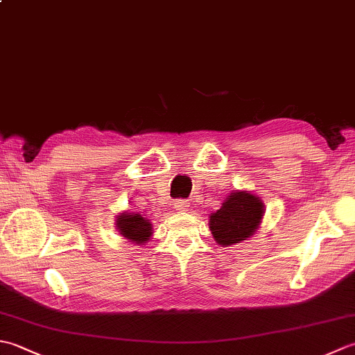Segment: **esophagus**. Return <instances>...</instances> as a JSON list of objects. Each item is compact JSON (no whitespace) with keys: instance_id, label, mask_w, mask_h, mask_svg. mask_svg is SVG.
Masks as SVG:
<instances>
[{"instance_id":"34e87169","label":"esophagus","mask_w":355,"mask_h":355,"mask_svg":"<svg viewBox=\"0 0 355 355\" xmlns=\"http://www.w3.org/2000/svg\"><path fill=\"white\" fill-rule=\"evenodd\" d=\"M189 201L186 200H177L175 202H173V207H175V210H178V212H184V210L189 209Z\"/></svg>"}]
</instances>
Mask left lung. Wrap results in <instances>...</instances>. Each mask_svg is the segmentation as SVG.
<instances>
[{
	"label": "left lung",
	"mask_w": 355,
	"mask_h": 355,
	"mask_svg": "<svg viewBox=\"0 0 355 355\" xmlns=\"http://www.w3.org/2000/svg\"><path fill=\"white\" fill-rule=\"evenodd\" d=\"M266 206L250 191H235L216 212L209 215V229L218 245L230 247L252 238L262 223Z\"/></svg>",
	"instance_id": "1"
}]
</instances>
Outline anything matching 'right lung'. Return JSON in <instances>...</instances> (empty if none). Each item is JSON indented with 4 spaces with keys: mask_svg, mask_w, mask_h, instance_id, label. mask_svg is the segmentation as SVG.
I'll list each match as a JSON object with an SVG mask.
<instances>
[{
    "mask_svg": "<svg viewBox=\"0 0 355 355\" xmlns=\"http://www.w3.org/2000/svg\"><path fill=\"white\" fill-rule=\"evenodd\" d=\"M116 227L120 235L134 244H146L153 236V224L148 218L130 210L116 216Z\"/></svg>",
    "mask_w": 355,
    "mask_h": 355,
    "instance_id": "right-lung-1",
    "label": "right lung"
}]
</instances>
